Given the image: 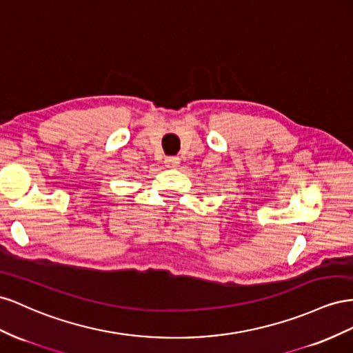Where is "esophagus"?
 <instances>
[{"label":"esophagus","instance_id":"34e87169","mask_svg":"<svg viewBox=\"0 0 353 353\" xmlns=\"http://www.w3.org/2000/svg\"><path fill=\"white\" fill-rule=\"evenodd\" d=\"M164 163L170 168H176V167L180 165V158L179 157H167Z\"/></svg>","mask_w":353,"mask_h":353}]
</instances>
